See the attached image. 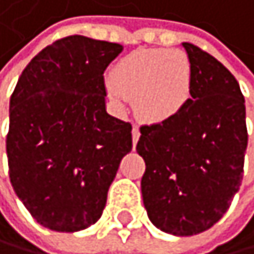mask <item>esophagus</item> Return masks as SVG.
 Here are the masks:
<instances>
[{
    "instance_id": "esophagus-1",
    "label": "esophagus",
    "mask_w": 254,
    "mask_h": 254,
    "mask_svg": "<svg viewBox=\"0 0 254 254\" xmlns=\"http://www.w3.org/2000/svg\"><path fill=\"white\" fill-rule=\"evenodd\" d=\"M139 137H140V129H139V126H134V128H132V145H134V146L137 145Z\"/></svg>"
}]
</instances>
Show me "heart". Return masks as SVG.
I'll return each instance as SVG.
<instances>
[{
	"mask_svg": "<svg viewBox=\"0 0 254 254\" xmlns=\"http://www.w3.org/2000/svg\"><path fill=\"white\" fill-rule=\"evenodd\" d=\"M193 70L187 54L170 48H142L114 65L108 89L117 104L134 98V111L146 123L178 117L192 100Z\"/></svg>",
	"mask_w": 254,
	"mask_h": 254,
	"instance_id": "obj_1",
	"label": "heart"
}]
</instances>
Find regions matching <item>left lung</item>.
Returning a JSON list of instances; mask_svg holds the SVG:
<instances>
[{"label":"left lung","instance_id":"1","mask_svg":"<svg viewBox=\"0 0 254 254\" xmlns=\"http://www.w3.org/2000/svg\"><path fill=\"white\" fill-rule=\"evenodd\" d=\"M193 70L192 100L173 120L140 128L142 196L161 231L193 236L209 230L239 190L247 151L245 100L225 65L184 42Z\"/></svg>","mask_w":254,"mask_h":254}]
</instances>
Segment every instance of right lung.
<instances>
[{
    "mask_svg": "<svg viewBox=\"0 0 254 254\" xmlns=\"http://www.w3.org/2000/svg\"><path fill=\"white\" fill-rule=\"evenodd\" d=\"M119 43L70 35L26 65L9 106L6 151L15 193L37 223L74 233L100 219L131 123L106 112L104 70Z\"/></svg>",
    "mask_w": 254,
    "mask_h": 254,
    "instance_id": "1",
    "label": "right lung"
}]
</instances>
